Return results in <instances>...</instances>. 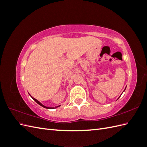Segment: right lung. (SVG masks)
<instances>
[{"label": "right lung", "instance_id": "right-lung-1", "mask_svg": "<svg viewBox=\"0 0 147 147\" xmlns=\"http://www.w3.org/2000/svg\"><path fill=\"white\" fill-rule=\"evenodd\" d=\"M31 97H32V96H31ZM32 98L35 101V102H37V103L38 104H39L40 105H41L42 107H44V108H46V109H53V108H51V107H45V106H44L43 105H42L41 103H40V102H38L37 99H35V98H34V97H32ZM57 107H59V106H57Z\"/></svg>", "mask_w": 147, "mask_h": 147}]
</instances>
